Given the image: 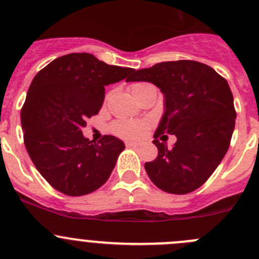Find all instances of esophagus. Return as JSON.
<instances>
[{"instance_id":"1","label":"esophagus","mask_w":259,"mask_h":259,"mask_svg":"<svg viewBox=\"0 0 259 259\" xmlns=\"http://www.w3.org/2000/svg\"><path fill=\"white\" fill-rule=\"evenodd\" d=\"M125 145H126L127 148H137L139 144H138V143H134V142H126L125 143Z\"/></svg>"}]
</instances>
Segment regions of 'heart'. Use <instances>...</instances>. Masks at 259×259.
<instances>
[{
    "instance_id": "obj_1",
    "label": "heart",
    "mask_w": 259,
    "mask_h": 259,
    "mask_svg": "<svg viewBox=\"0 0 259 259\" xmlns=\"http://www.w3.org/2000/svg\"><path fill=\"white\" fill-rule=\"evenodd\" d=\"M145 83H134L132 85V93L134 94L140 86ZM150 127V121L146 120H137V121H130V120H119L111 125V132L115 135L124 139L129 140H139L146 134V132Z\"/></svg>"
}]
</instances>
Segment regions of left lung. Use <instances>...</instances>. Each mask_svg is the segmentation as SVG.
<instances>
[{
    "label": "left lung",
    "mask_w": 259,
    "mask_h": 259,
    "mask_svg": "<svg viewBox=\"0 0 259 259\" xmlns=\"http://www.w3.org/2000/svg\"><path fill=\"white\" fill-rule=\"evenodd\" d=\"M126 81L154 83L165 99L153 142L158 156L144 165L149 178L171 194H188L202 187L226 155L236 124L227 80L208 65L178 60L133 70ZM165 134L177 137L171 149L157 140L165 141Z\"/></svg>",
    "instance_id": "1"
}]
</instances>
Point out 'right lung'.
Listing matches in <instances>:
<instances>
[{
    "label": "right lung",
    "mask_w": 259,
    "mask_h": 259,
    "mask_svg": "<svg viewBox=\"0 0 259 259\" xmlns=\"http://www.w3.org/2000/svg\"><path fill=\"white\" fill-rule=\"evenodd\" d=\"M133 70L75 52L57 57L33 77L21 110L23 142L52 188L80 197L109 179L124 143L113 135L95 143L81 129L100 111L105 86L125 79Z\"/></svg>",
    "instance_id": "add662e5"
}]
</instances>
